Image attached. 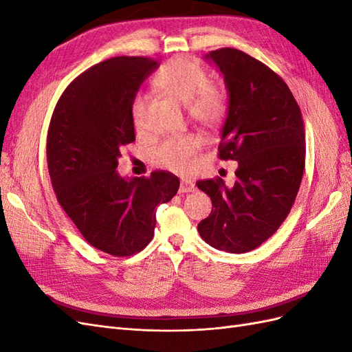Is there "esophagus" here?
<instances>
[{
    "instance_id": "1",
    "label": "esophagus",
    "mask_w": 352,
    "mask_h": 352,
    "mask_svg": "<svg viewBox=\"0 0 352 352\" xmlns=\"http://www.w3.org/2000/svg\"><path fill=\"white\" fill-rule=\"evenodd\" d=\"M197 188H195V185L190 182V180H182V182H180V186H179V194H185V192H194Z\"/></svg>"
}]
</instances>
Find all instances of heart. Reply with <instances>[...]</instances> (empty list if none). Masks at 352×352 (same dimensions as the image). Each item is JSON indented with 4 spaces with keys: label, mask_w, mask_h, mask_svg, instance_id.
<instances>
[{
    "label": "heart",
    "mask_w": 352,
    "mask_h": 352,
    "mask_svg": "<svg viewBox=\"0 0 352 352\" xmlns=\"http://www.w3.org/2000/svg\"><path fill=\"white\" fill-rule=\"evenodd\" d=\"M154 87L179 102L186 104L190 119L212 126L223 120L228 113L226 94L220 85L210 82L207 72L198 63L184 57L168 60L154 76ZM146 97L142 92L133 95L131 101V119L136 129H141L145 117ZM201 141L194 135L170 138L155 150L160 166L188 172L197 163Z\"/></svg>",
    "instance_id": "heart-1"
}]
</instances>
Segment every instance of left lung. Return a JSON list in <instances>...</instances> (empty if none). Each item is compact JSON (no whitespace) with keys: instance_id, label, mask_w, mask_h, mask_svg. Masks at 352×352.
I'll return each mask as SVG.
<instances>
[{"instance_id":"8db88e82","label":"left lung","mask_w":352,"mask_h":352,"mask_svg":"<svg viewBox=\"0 0 352 352\" xmlns=\"http://www.w3.org/2000/svg\"><path fill=\"white\" fill-rule=\"evenodd\" d=\"M221 72L229 105L219 158L238 162L236 180H198L211 198L210 216L198 232L212 248L252 251L289 214L305 167V132L300 107L283 79L235 48L206 56Z\"/></svg>"}]
</instances>
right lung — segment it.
<instances>
[{
	"mask_svg": "<svg viewBox=\"0 0 352 352\" xmlns=\"http://www.w3.org/2000/svg\"><path fill=\"white\" fill-rule=\"evenodd\" d=\"M157 67L148 57L101 61L69 85L51 117L47 162L57 201L89 245L114 257L151 242L157 207L179 189L164 170L132 179L116 170L135 141L131 101Z\"/></svg>",
	"mask_w": 352,
	"mask_h": 352,
	"instance_id": "obj_1",
	"label": "right lung"
}]
</instances>
